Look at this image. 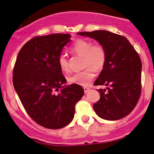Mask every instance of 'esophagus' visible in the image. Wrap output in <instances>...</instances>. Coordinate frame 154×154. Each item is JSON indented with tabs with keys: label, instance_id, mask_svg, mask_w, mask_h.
I'll use <instances>...</instances> for the list:
<instances>
[{
	"label": "esophagus",
	"instance_id": "obj_1",
	"mask_svg": "<svg viewBox=\"0 0 154 154\" xmlns=\"http://www.w3.org/2000/svg\"><path fill=\"white\" fill-rule=\"evenodd\" d=\"M83 89H84V92H85V93H87V92H89V88H88V87H84L83 88Z\"/></svg>",
	"mask_w": 154,
	"mask_h": 154
}]
</instances>
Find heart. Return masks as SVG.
Here are the masks:
<instances>
[{
	"label": "heart",
	"instance_id": "obj_1",
	"mask_svg": "<svg viewBox=\"0 0 154 154\" xmlns=\"http://www.w3.org/2000/svg\"><path fill=\"white\" fill-rule=\"evenodd\" d=\"M70 50L75 55L82 56V65L85 69L82 72L69 75L68 82L70 84H76L82 86L88 85L95 77V70L100 72L105 67L106 62V49L100 44L92 45L90 41L79 39L71 46ZM58 64L62 71H69V61L65 55H59Z\"/></svg>",
	"mask_w": 154,
	"mask_h": 154
}]
</instances>
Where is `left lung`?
I'll return each instance as SVG.
<instances>
[{
    "instance_id": "left-lung-1",
    "label": "left lung",
    "mask_w": 154,
    "mask_h": 154,
    "mask_svg": "<svg viewBox=\"0 0 154 154\" xmlns=\"http://www.w3.org/2000/svg\"><path fill=\"white\" fill-rule=\"evenodd\" d=\"M77 34L96 40L106 51L105 67L94 85L107 87L97 90L100 99L94 103V111L106 120L125 117L135 108L140 96L142 62L138 53L126 38L110 31Z\"/></svg>"
}]
</instances>
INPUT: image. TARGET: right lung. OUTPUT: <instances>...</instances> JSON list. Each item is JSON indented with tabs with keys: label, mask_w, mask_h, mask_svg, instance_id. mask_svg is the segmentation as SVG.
Wrapping results in <instances>:
<instances>
[{
	"label": "right lung",
	"mask_w": 154,
	"mask_h": 154,
	"mask_svg": "<svg viewBox=\"0 0 154 154\" xmlns=\"http://www.w3.org/2000/svg\"><path fill=\"white\" fill-rule=\"evenodd\" d=\"M70 38L69 34L35 37L21 48L14 68L13 85L24 109L35 122L48 129H60L70 123L75 106L84 95L81 85H62L66 79L58 58Z\"/></svg>",
	"instance_id": "1"
}]
</instances>
